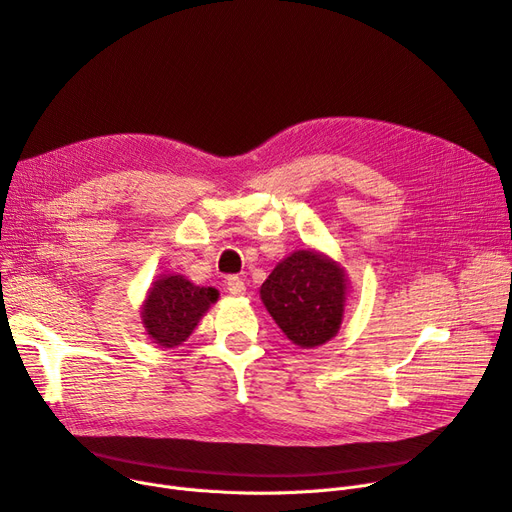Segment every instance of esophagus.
I'll return each mask as SVG.
<instances>
[{"label": "esophagus", "instance_id": "34e87169", "mask_svg": "<svg viewBox=\"0 0 512 512\" xmlns=\"http://www.w3.org/2000/svg\"><path fill=\"white\" fill-rule=\"evenodd\" d=\"M226 288L230 294H234V297H240V294H245V290H247L245 282H242V278H238V276H230L226 280Z\"/></svg>", "mask_w": 512, "mask_h": 512}]
</instances>
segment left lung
<instances>
[{"label":"left lung","instance_id":"1","mask_svg":"<svg viewBox=\"0 0 512 512\" xmlns=\"http://www.w3.org/2000/svg\"><path fill=\"white\" fill-rule=\"evenodd\" d=\"M346 299L342 267L315 251H297L276 265L261 286V301L282 332L303 348L336 336Z\"/></svg>","mask_w":512,"mask_h":512}]
</instances>
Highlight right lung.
Returning a JSON list of instances; mask_svg holds the SVG:
<instances>
[{
	"instance_id": "obj_1",
	"label": "right lung",
	"mask_w": 512,
	"mask_h": 512,
	"mask_svg": "<svg viewBox=\"0 0 512 512\" xmlns=\"http://www.w3.org/2000/svg\"><path fill=\"white\" fill-rule=\"evenodd\" d=\"M218 290L197 286L182 276H166L153 284L143 305V324L149 336L164 348L182 344L211 303Z\"/></svg>"
}]
</instances>
